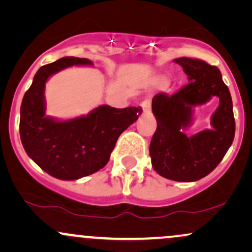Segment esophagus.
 I'll use <instances>...</instances> for the list:
<instances>
[{
	"label": "esophagus",
	"mask_w": 252,
	"mask_h": 252,
	"mask_svg": "<svg viewBox=\"0 0 252 252\" xmlns=\"http://www.w3.org/2000/svg\"><path fill=\"white\" fill-rule=\"evenodd\" d=\"M141 108H142L143 112H149L150 109H152V104H150V99H144L142 103H141Z\"/></svg>",
	"instance_id": "34e87169"
}]
</instances>
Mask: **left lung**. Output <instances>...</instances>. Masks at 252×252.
Returning a JSON list of instances; mask_svg holds the SVG:
<instances>
[{"label": "left lung", "mask_w": 252, "mask_h": 252, "mask_svg": "<svg viewBox=\"0 0 252 252\" xmlns=\"http://www.w3.org/2000/svg\"><path fill=\"white\" fill-rule=\"evenodd\" d=\"M189 83L175 94H158L153 98V114L158 128L149 146L152 166L169 180L192 182L209 175L222 160L235 137L232 99L218 67L190 58H178ZM212 96L220 105L211 117V129L187 136L194 108Z\"/></svg>", "instance_id": "left-lung-1"}]
</instances>
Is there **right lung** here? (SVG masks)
<instances>
[{
    "instance_id": "add662e5",
    "label": "right lung",
    "mask_w": 252,
    "mask_h": 252,
    "mask_svg": "<svg viewBox=\"0 0 252 252\" xmlns=\"http://www.w3.org/2000/svg\"><path fill=\"white\" fill-rule=\"evenodd\" d=\"M85 58L65 57L40 67L26 92L20 110V137L32 160L60 180H78L108 163L122 132L142 110L100 105L85 116L58 120L46 116L45 86L58 72L71 66H92Z\"/></svg>"
}]
</instances>
